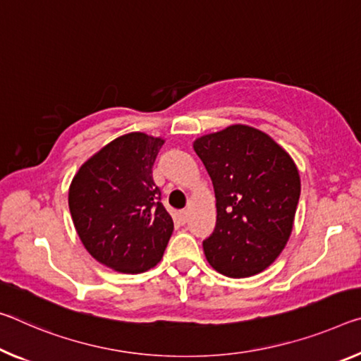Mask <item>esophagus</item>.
<instances>
[{
	"instance_id": "34e87169",
	"label": "esophagus",
	"mask_w": 361,
	"mask_h": 361,
	"mask_svg": "<svg viewBox=\"0 0 361 361\" xmlns=\"http://www.w3.org/2000/svg\"><path fill=\"white\" fill-rule=\"evenodd\" d=\"M178 220L181 225H185V223L188 221V210H180L178 212Z\"/></svg>"
}]
</instances>
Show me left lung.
I'll list each match as a JSON object with an SVG mask.
<instances>
[{"label": "left lung", "instance_id": "left-lung-1", "mask_svg": "<svg viewBox=\"0 0 361 361\" xmlns=\"http://www.w3.org/2000/svg\"><path fill=\"white\" fill-rule=\"evenodd\" d=\"M214 183L216 225L202 243L210 267L247 278L271 265L294 226L300 176L293 157L263 131L230 125L192 142Z\"/></svg>", "mask_w": 361, "mask_h": 361}]
</instances>
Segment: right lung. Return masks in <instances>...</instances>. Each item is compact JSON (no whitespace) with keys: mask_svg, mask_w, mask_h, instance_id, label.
Segmentation results:
<instances>
[{"mask_svg":"<svg viewBox=\"0 0 361 361\" xmlns=\"http://www.w3.org/2000/svg\"><path fill=\"white\" fill-rule=\"evenodd\" d=\"M164 138L133 131L93 154L73 176L68 209L93 259L120 273L156 267L173 233L152 167Z\"/></svg>","mask_w":361,"mask_h":361,"instance_id":"add662e5","label":"right lung"}]
</instances>
